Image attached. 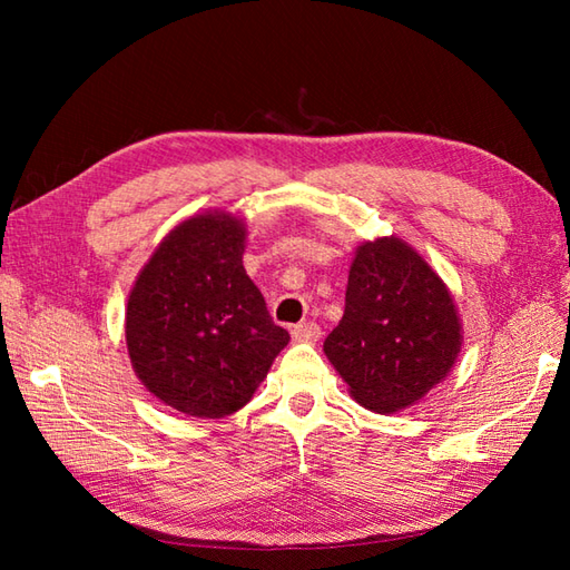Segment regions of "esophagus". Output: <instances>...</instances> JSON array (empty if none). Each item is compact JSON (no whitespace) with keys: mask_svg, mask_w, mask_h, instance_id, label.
<instances>
[{"mask_svg":"<svg viewBox=\"0 0 570 570\" xmlns=\"http://www.w3.org/2000/svg\"><path fill=\"white\" fill-rule=\"evenodd\" d=\"M292 335L296 337V341H318L321 337V325L318 323H298L292 328Z\"/></svg>","mask_w":570,"mask_h":570,"instance_id":"1","label":"esophagus"}]
</instances>
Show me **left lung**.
<instances>
[{
    "label": "left lung",
    "instance_id": "1",
    "mask_svg": "<svg viewBox=\"0 0 570 570\" xmlns=\"http://www.w3.org/2000/svg\"><path fill=\"white\" fill-rule=\"evenodd\" d=\"M323 350L357 404L392 414L451 372L458 311L439 274L402 239L365 242L350 266L343 321Z\"/></svg>",
    "mask_w": 570,
    "mask_h": 570
}]
</instances>
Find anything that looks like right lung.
<instances>
[{
	"label": "right lung",
	"instance_id": "obj_1",
	"mask_svg": "<svg viewBox=\"0 0 570 570\" xmlns=\"http://www.w3.org/2000/svg\"><path fill=\"white\" fill-rule=\"evenodd\" d=\"M242 252L237 217H190L151 254L129 294L125 328L137 377L188 416L235 414L288 343Z\"/></svg>",
	"mask_w": 570,
	"mask_h": 570
}]
</instances>
